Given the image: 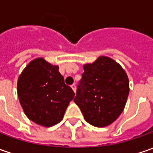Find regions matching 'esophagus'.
<instances>
[{
  "label": "esophagus",
  "instance_id": "1",
  "mask_svg": "<svg viewBox=\"0 0 153 153\" xmlns=\"http://www.w3.org/2000/svg\"><path fill=\"white\" fill-rule=\"evenodd\" d=\"M71 88L73 89V91H74L75 92V91H76V85H75L74 84H73V85H71Z\"/></svg>",
  "mask_w": 153,
  "mask_h": 153
}]
</instances>
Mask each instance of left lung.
<instances>
[{
  "label": "left lung",
  "instance_id": "obj_1",
  "mask_svg": "<svg viewBox=\"0 0 153 153\" xmlns=\"http://www.w3.org/2000/svg\"><path fill=\"white\" fill-rule=\"evenodd\" d=\"M129 79L122 67L107 56L84 65L74 99L85 121L96 127L111 124L123 112L129 96Z\"/></svg>",
  "mask_w": 153,
  "mask_h": 153
}]
</instances>
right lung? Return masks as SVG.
<instances>
[{
    "label": "right lung",
    "instance_id": "add662e5",
    "mask_svg": "<svg viewBox=\"0 0 153 153\" xmlns=\"http://www.w3.org/2000/svg\"><path fill=\"white\" fill-rule=\"evenodd\" d=\"M18 96L30 120L50 127L62 119L74 92L64 83L58 67L37 58L29 62L20 74Z\"/></svg>",
    "mask_w": 153,
    "mask_h": 153
}]
</instances>
